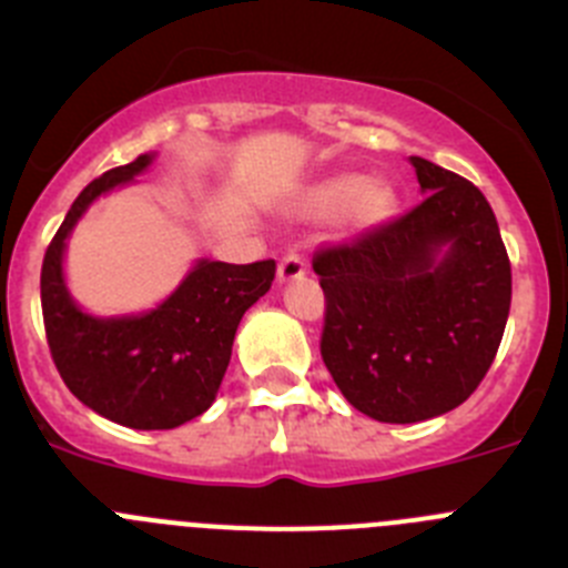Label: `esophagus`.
Returning <instances> with one entry per match:
<instances>
[{
	"label": "esophagus",
	"instance_id": "esophagus-1",
	"mask_svg": "<svg viewBox=\"0 0 568 568\" xmlns=\"http://www.w3.org/2000/svg\"><path fill=\"white\" fill-rule=\"evenodd\" d=\"M305 274V260L300 254H288V257L280 260L277 266V285H288L294 280H300Z\"/></svg>",
	"mask_w": 568,
	"mask_h": 568
}]
</instances>
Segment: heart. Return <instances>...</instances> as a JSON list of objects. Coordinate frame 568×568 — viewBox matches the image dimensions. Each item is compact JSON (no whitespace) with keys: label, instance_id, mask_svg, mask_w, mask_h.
Masks as SVG:
<instances>
[{"label":"heart","instance_id":"1","mask_svg":"<svg viewBox=\"0 0 568 568\" xmlns=\"http://www.w3.org/2000/svg\"><path fill=\"white\" fill-rule=\"evenodd\" d=\"M395 210V190L378 179H364L362 173H336L311 184L291 204V215L300 221H342L347 230L367 232L384 224Z\"/></svg>","mask_w":568,"mask_h":568}]
</instances>
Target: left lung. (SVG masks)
Here are the masks:
<instances>
[{
	"label": "left lung",
	"mask_w": 568,
	"mask_h": 568,
	"mask_svg": "<svg viewBox=\"0 0 568 568\" xmlns=\"http://www.w3.org/2000/svg\"><path fill=\"white\" fill-rule=\"evenodd\" d=\"M423 201L353 243L322 248V358L349 404L381 423L457 409L490 369L510 260L479 187L412 156Z\"/></svg>",
	"instance_id": "obj_1"
}]
</instances>
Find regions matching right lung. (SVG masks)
<instances>
[{"instance_id":"add662e5","label":"right lung","mask_w":568,"mask_h":568,"mask_svg":"<svg viewBox=\"0 0 568 568\" xmlns=\"http://www.w3.org/2000/svg\"><path fill=\"white\" fill-rule=\"evenodd\" d=\"M153 162L156 153H142L87 184L41 266L47 342L63 384L100 417L140 432L176 428L210 409L237 325L274 280V260L232 266L199 257L156 308L123 316L81 308L63 272L69 237L100 195L131 184Z\"/></svg>"}]
</instances>
